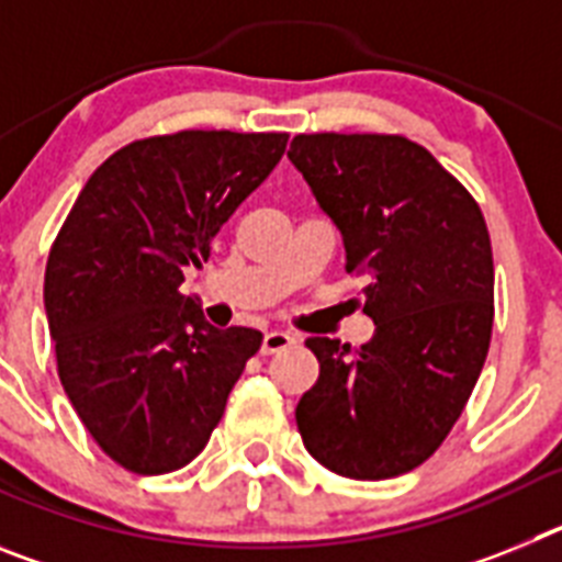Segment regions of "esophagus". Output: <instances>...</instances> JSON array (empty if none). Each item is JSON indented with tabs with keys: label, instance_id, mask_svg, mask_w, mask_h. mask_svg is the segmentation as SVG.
I'll return each instance as SVG.
<instances>
[{
	"label": "esophagus",
	"instance_id": "1",
	"mask_svg": "<svg viewBox=\"0 0 562 562\" xmlns=\"http://www.w3.org/2000/svg\"><path fill=\"white\" fill-rule=\"evenodd\" d=\"M297 337L292 335V331H267L265 340H261V355H276V351H284L290 349V346H295Z\"/></svg>",
	"mask_w": 562,
	"mask_h": 562
}]
</instances>
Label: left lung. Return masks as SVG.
I'll return each instance as SVG.
<instances>
[{
	"mask_svg": "<svg viewBox=\"0 0 562 562\" xmlns=\"http://www.w3.org/2000/svg\"><path fill=\"white\" fill-rule=\"evenodd\" d=\"M369 276L360 349L310 337L321 376L295 408L306 450L346 479L411 473L453 430L493 335V247L481 207L400 134H297L286 151Z\"/></svg>",
	"mask_w": 562,
	"mask_h": 562,
	"instance_id": "left-lung-1",
	"label": "left lung"
}]
</instances>
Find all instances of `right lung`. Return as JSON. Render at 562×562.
Instances as JSON below:
<instances>
[{
  "label": "right lung",
  "mask_w": 562,
  "mask_h": 562,
  "mask_svg": "<svg viewBox=\"0 0 562 562\" xmlns=\"http://www.w3.org/2000/svg\"><path fill=\"white\" fill-rule=\"evenodd\" d=\"M284 132L134 140L87 180L49 247L58 376L98 448L137 475L202 453L261 331L205 324L182 295L213 236L284 157Z\"/></svg>",
  "instance_id": "right-lung-1"
}]
</instances>
